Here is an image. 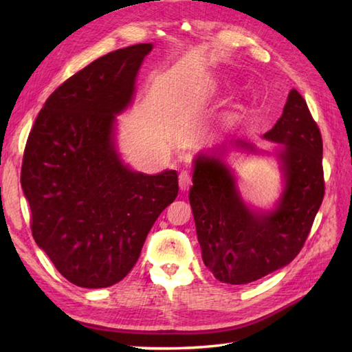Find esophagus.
<instances>
[{
	"mask_svg": "<svg viewBox=\"0 0 352 352\" xmlns=\"http://www.w3.org/2000/svg\"><path fill=\"white\" fill-rule=\"evenodd\" d=\"M180 189H182V192H186V190H189V188L192 186V177H190V174L188 170H183V172H180Z\"/></svg>",
	"mask_w": 352,
	"mask_h": 352,
	"instance_id": "obj_1",
	"label": "esophagus"
}]
</instances>
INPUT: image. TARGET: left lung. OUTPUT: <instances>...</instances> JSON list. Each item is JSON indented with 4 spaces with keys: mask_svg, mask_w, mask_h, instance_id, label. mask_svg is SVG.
Returning <instances> with one entry per match:
<instances>
[{
    "mask_svg": "<svg viewBox=\"0 0 352 352\" xmlns=\"http://www.w3.org/2000/svg\"><path fill=\"white\" fill-rule=\"evenodd\" d=\"M263 139L278 144L272 153L245 140H223L193 159L189 201L201 256L214 278L227 284H248L287 266L322 204V138L295 89ZM233 148L269 153L279 162L283 190L272 209H256L243 199L226 163Z\"/></svg>",
    "mask_w": 352,
    "mask_h": 352,
    "instance_id": "left-lung-1",
    "label": "left lung"
}]
</instances>
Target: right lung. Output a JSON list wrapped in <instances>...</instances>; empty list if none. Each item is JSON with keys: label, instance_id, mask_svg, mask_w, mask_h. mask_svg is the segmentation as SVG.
Wrapping results in <instances>:
<instances>
[{"label": "right lung", "instance_id": "obj_1", "mask_svg": "<svg viewBox=\"0 0 352 352\" xmlns=\"http://www.w3.org/2000/svg\"><path fill=\"white\" fill-rule=\"evenodd\" d=\"M151 50L138 43L96 58L50 95L28 134L21 184L33 237L80 287L121 281L178 195L177 170H133L116 148V115L133 102Z\"/></svg>", "mask_w": 352, "mask_h": 352}]
</instances>
